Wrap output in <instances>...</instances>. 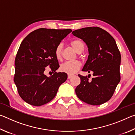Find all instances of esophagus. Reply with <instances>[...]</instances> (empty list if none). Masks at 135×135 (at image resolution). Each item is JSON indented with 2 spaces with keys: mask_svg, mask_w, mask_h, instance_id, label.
Listing matches in <instances>:
<instances>
[{
  "mask_svg": "<svg viewBox=\"0 0 135 135\" xmlns=\"http://www.w3.org/2000/svg\"><path fill=\"white\" fill-rule=\"evenodd\" d=\"M72 77H73V75H71V74H68V79H71Z\"/></svg>",
  "mask_w": 135,
  "mask_h": 135,
  "instance_id": "34e87169",
  "label": "esophagus"
}]
</instances>
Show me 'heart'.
Masks as SVG:
<instances>
[{
    "label": "heart",
    "instance_id": "b5f03b06",
    "mask_svg": "<svg viewBox=\"0 0 135 135\" xmlns=\"http://www.w3.org/2000/svg\"><path fill=\"white\" fill-rule=\"evenodd\" d=\"M71 47L77 53H81L84 49V43L81 40L75 39L70 42ZM62 45H58L55 50V55L58 60H61L62 58ZM81 62L79 61L73 62H65L60 66V70L62 72L67 73L68 74H73L78 71L81 67Z\"/></svg>",
    "mask_w": 135,
    "mask_h": 135
}]
</instances>
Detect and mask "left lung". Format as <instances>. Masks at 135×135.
Listing matches in <instances>:
<instances>
[{
	"instance_id": "left-lung-1",
	"label": "left lung",
	"mask_w": 135,
	"mask_h": 135,
	"mask_svg": "<svg viewBox=\"0 0 135 135\" xmlns=\"http://www.w3.org/2000/svg\"><path fill=\"white\" fill-rule=\"evenodd\" d=\"M88 46V60L83 71L93 73L94 76L79 75L81 82L76 88L80 99L99 105L111 99L120 81L121 55L114 38L107 31L98 27H85L72 32Z\"/></svg>"
}]
</instances>
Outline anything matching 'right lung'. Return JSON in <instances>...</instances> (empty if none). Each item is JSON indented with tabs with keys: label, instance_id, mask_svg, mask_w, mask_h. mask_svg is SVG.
<instances>
[{
	"label": "right lung",
	"instance_id": "1",
	"mask_svg": "<svg viewBox=\"0 0 135 135\" xmlns=\"http://www.w3.org/2000/svg\"><path fill=\"white\" fill-rule=\"evenodd\" d=\"M72 30L39 28L22 40L16 55L15 84L25 102L41 106L54 99L59 87L67 79L65 73H56L59 67L55 55L56 47ZM49 66L55 73L47 77L45 68Z\"/></svg>",
	"mask_w": 135,
	"mask_h": 135
}]
</instances>
